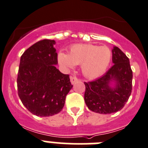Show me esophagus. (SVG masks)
<instances>
[{
	"mask_svg": "<svg viewBox=\"0 0 148 148\" xmlns=\"http://www.w3.org/2000/svg\"><path fill=\"white\" fill-rule=\"evenodd\" d=\"M79 79H78V78L77 77H71V84H74Z\"/></svg>",
	"mask_w": 148,
	"mask_h": 148,
	"instance_id": "obj_1",
	"label": "esophagus"
}]
</instances>
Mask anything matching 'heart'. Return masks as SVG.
Returning <instances> with one entry per match:
<instances>
[{"label":"heart","mask_w":148,"mask_h":148,"mask_svg":"<svg viewBox=\"0 0 148 148\" xmlns=\"http://www.w3.org/2000/svg\"><path fill=\"white\" fill-rule=\"evenodd\" d=\"M112 59L111 50L106 46L92 44H77L70 47L69 54L60 52L58 60L66 69L81 64L83 75L90 79L97 78L106 72Z\"/></svg>","instance_id":"b5f03b06"}]
</instances>
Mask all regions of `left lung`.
Masks as SVG:
<instances>
[{
	"label": "left lung",
	"mask_w": 148,
	"mask_h": 148,
	"mask_svg": "<svg viewBox=\"0 0 148 148\" xmlns=\"http://www.w3.org/2000/svg\"><path fill=\"white\" fill-rule=\"evenodd\" d=\"M114 65L101 77L85 82L84 100L90 110L100 114L116 112L124 107L132 92L133 71L130 60L118 47L112 50ZM114 80L116 86H110Z\"/></svg>",
	"instance_id": "8db88e82"
}]
</instances>
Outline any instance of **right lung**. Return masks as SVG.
<instances>
[{
  "label": "right lung",
  "mask_w": 148,
  "mask_h": 148,
  "mask_svg": "<svg viewBox=\"0 0 148 148\" xmlns=\"http://www.w3.org/2000/svg\"><path fill=\"white\" fill-rule=\"evenodd\" d=\"M54 40L43 39L33 45L21 56L17 77L18 95L33 115L47 117L62 111L73 85L69 74L58 63Z\"/></svg>",
  "instance_id": "right-lung-1"
}]
</instances>
